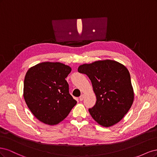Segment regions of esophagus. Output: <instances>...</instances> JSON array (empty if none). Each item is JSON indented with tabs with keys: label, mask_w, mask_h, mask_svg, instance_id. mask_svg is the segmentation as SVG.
Returning <instances> with one entry per match:
<instances>
[{
	"label": "esophagus",
	"mask_w": 157,
	"mask_h": 157,
	"mask_svg": "<svg viewBox=\"0 0 157 157\" xmlns=\"http://www.w3.org/2000/svg\"><path fill=\"white\" fill-rule=\"evenodd\" d=\"M84 97H85L84 94H82V95H81V96H80L79 97V99H80V101H82L83 99H84Z\"/></svg>",
	"instance_id": "esophagus-1"
}]
</instances>
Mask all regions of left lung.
<instances>
[{
    "instance_id": "obj_1",
    "label": "left lung",
    "mask_w": 157,
    "mask_h": 157,
    "mask_svg": "<svg viewBox=\"0 0 157 157\" xmlns=\"http://www.w3.org/2000/svg\"><path fill=\"white\" fill-rule=\"evenodd\" d=\"M78 71L88 76L96 96V104L88 109L92 117L104 127L121 121L134 98L127 68L117 61L107 59L80 65Z\"/></svg>"
}]
</instances>
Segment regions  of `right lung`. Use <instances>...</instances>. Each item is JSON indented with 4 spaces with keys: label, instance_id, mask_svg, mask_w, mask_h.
<instances>
[{
    "label": "right lung",
    "instance_id": "1",
    "mask_svg": "<svg viewBox=\"0 0 157 157\" xmlns=\"http://www.w3.org/2000/svg\"><path fill=\"white\" fill-rule=\"evenodd\" d=\"M71 71L69 66L59 62L40 63L27 71L23 97L31 113L44 124H58L77 104L65 80Z\"/></svg>",
    "mask_w": 157,
    "mask_h": 157
}]
</instances>
